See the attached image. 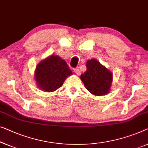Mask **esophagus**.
<instances>
[{
	"label": "esophagus",
	"mask_w": 148,
	"mask_h": 148,
	"mask_svg": "<svg viewBox=\"0 0 148 148\" xmlns=\"http://www.w3.org/2000/svg\"><path fill=\"white\" fill-rule=\"evenodd\" d=\"M74 72L75 73H76L77 75H79V74H80V71H79V69H74Z\"/></svg>",
	"instance_id": "esophagus-1"
}]
</instances>
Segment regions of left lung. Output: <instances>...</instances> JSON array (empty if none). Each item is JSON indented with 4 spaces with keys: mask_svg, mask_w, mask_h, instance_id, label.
<instances>
[{
    "mask_svg": "<svg viewBox=\"0 0 148 148\" xmlns=\"http://www.w3.org/2000/svg\"><path fill=\"white\" fill-rule=\"evenodd\" d=\"M86 65L87 71L80 77L85 88L93 95L102 96L110 93L113 81L112 72L95 59L88 60Z\"/></svg>",
    "mask_w": 148,
    "mask_h": 148,
    "instance_id": "1",
    "label": "left lung"
}]
</instances>
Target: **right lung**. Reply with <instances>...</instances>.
Here are the masks:
<instances>
[{
    "mask_svg": "<svg viewBox=\"0 0 148 148\" xmlns=\"http://www.w3.org/2000/svg\"><path fill=\"white\" fill-rule=\"evenodd\" d=\"M72 74L65 60L58 55H51L38 63L34 78L38 88L45 92H53Z\"/></svg>",
    "mask_w": 148,
    "mask_h": 148,
    "instance_id": "obj_1",
    "label": "right lung"
}]
</instances>
